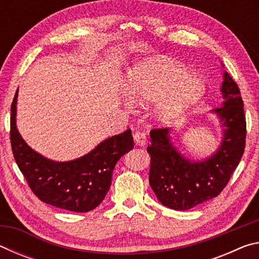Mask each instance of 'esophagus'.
Instances as JSON below:
<instances>
[{
  "label": "esophagus",
  "mask_w": 259,
  "mask_h": 259,
  "mask_svg": "<svg viewBox=\"0 0 259 259\" xmlns=\"http://www.w3.org/2000/svg\"><path fill=\"white\" fill-rule=\"evenodd\" d=\"M133 137H134L136 145H138V146H144L147 142L146 134L143 133V131H136V133H134Z\"/></svg>",
  "instance_id": "34e87169"
}]
</instances>
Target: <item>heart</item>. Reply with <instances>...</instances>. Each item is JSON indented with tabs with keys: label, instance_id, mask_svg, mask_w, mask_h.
I'll return each mask as SVG.
<instances>
[{
	"label": "heart",
	"instance_id": "obj_1",
	"mask_svg": "<svg viewBox=\"0 0 259 259\" xmlns=\"http://www.w3.org/2000/svg\"><path fill=\"white\" fill-rule=\"evenodd\" d=\"M203 91L199 77L175 64L146 63L136 67L130 76L131 97L142 105L156 103L154 113L163 122L182 115L198 102Z\"/></svg>",
	"mask_w": 259,
	"mask_h": 259
}]
</instances>
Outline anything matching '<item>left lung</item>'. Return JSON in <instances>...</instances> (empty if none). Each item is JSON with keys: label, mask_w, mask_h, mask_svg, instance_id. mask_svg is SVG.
Segmentation results:
<instances>
[{"label": "left lung", "mask_w": 259, "mask_h": 259, "mask_svg": "<svg viewBox=\"0 0 259 259\" xmlns=\"http://www.w3.org/2000/svg\"><path fill=\"white\" fill-rule=\"evenodd\" d=\"M225 102L213 109L224 128L221 147L209 159L194 162L181 155L169 137V128L151 130L150 185L165 207L187 210L221 194L243 155L247 124L243 100L236 82L224 73Z\"/></svg>", "instance_id": "1"}]
</instances>
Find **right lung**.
I'll use <instances>...</instances> for the list:
<instances>
[{
	"label": "right lung",
	"mask_w": 259,
	"mask_h": 259,
	"mask_svg": "<svg viewBox=\"0 0 259 259\" xmlns=\"http://www.w3.org/2000/svg\"><path fill=\"white\" fill-rule=\"evenodd\" d=\"M17 96L18 90L11 104V147L30 190L42 202L68 211L88 212L98 207L111 186L116 162L134 148L131 130L104 140L94 151L76 160H48L33 151L17 130Z\"/></svg>",
	"instance_id": "right-lung-1"
}]
</instances>
